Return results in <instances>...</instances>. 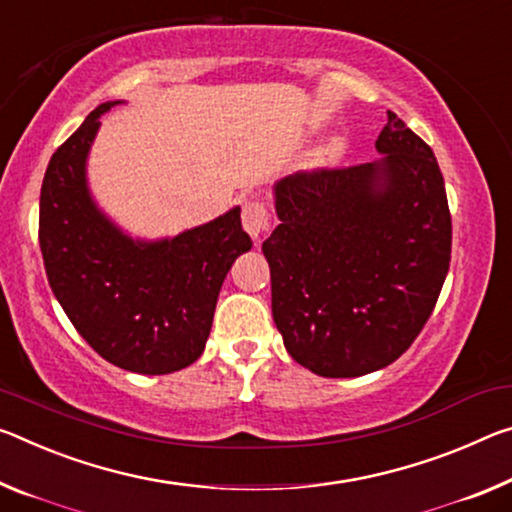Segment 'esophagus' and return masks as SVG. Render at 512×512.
Wrapping results in <instances>:
<instances>
[{
    "label": "esophagus",
    "instance_id": "obj_1",
    "mask_svg": "<svg viewBox=\"0 0 512 512\" xmlns=\"http://www.w3.org/2000/svg\"><path fill=\"white\" fill-rule=\"evenodd\" d=\"M241 223H243V230H246L255 241H259V237H262L271 225V214H269V207H266V202L259 200L257 196L243 202Z\"/></svg>",
    "mask_w": 512,
    "mask_h": 512
}]
</instances>
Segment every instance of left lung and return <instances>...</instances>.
<instances>
[{
    "mask_svg": "<svg viewBox=\"0 0 512 512\" xmlns=\"http://www.w3.org/2000/svg\"><path fill=\"white\" fill-rule=\"evenodd\" d=\"M373 164L275 184L280 225L262 243L285 348L316 376L355 378L399 360L440 296L451 212L433 150L387 111Z\"/></svg>",
    "mask_w": 512,
    "mask_h": 512,
    "instance_id": "8db88e82",
    "label": "left lung"
}]
</instances>
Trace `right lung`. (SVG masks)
<instances>
[{
  "label": "right lung",
  "instance_id": "1",
  "mask_svg": "<svg viewBox=\"0 0 512 512\" xmlns=\"http://www.w3.org/2000/svg\"><path fill=\"white\" fill-rule=\"evenodd\" d=\"M100 104L52 154L40 189L38 239L50 287L72 326L120 369L161 376L196 362L212 330L218 291L253 241L241 209L164 241H134L88 193L86 157Z\"/></svg>",
  "mask_w": 512,
  "mask_h": 512
}]
</instances>
